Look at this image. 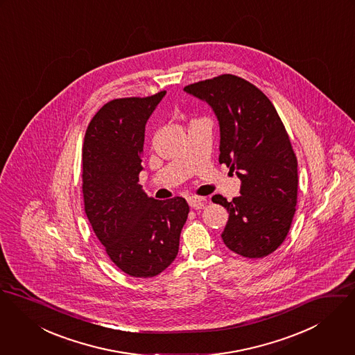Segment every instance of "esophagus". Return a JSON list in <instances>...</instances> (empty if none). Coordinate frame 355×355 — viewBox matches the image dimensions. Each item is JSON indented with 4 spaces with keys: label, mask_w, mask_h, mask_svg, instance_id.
Instances as JSON below:
<instances>
[{
    "label": "esophagus",
    "mask_w": 355,
    "mask_h": 355,
    "mask_svg": "<svg viewBox=\"0 0 355 355\" xmlns=\"http://www.w3.org/2000/svg\"><path fill=\"white\" fill-rule=\"evenodd\" d=\"M204 201H205V198H204V197H188V202H189V205H191L192 208H195V209H198V208L204 207Z\"/></svg>",
    "instance_id": "1"
}]
</instances>
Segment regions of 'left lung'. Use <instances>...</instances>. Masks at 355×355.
<instances>
[{"mask_svg":"<svg viewBox=\"0 0 355 355\" xmlns=\"http://www.w3.org/2000/svg\"><path fill=\"white\" fill-rule=\"evenodd\" d=\"M184 91L211 106L219 122V163L241 180V196L212 197L229 212L225 245L243 257L268 256L287 236L297 205L298 164L283 122L257 87L234 75Z\"/></svg>","mask_w":355,"mask_h":355,"instance_id":"8db88e82","label":"left lung"}]
</instances>
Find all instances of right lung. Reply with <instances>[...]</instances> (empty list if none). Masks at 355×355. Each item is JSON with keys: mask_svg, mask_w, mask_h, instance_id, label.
<instances>
[{"mask_svg": "<svg viewBox=\"0 0 355 355\" xmlns=\"http://www.w3.org/2000/svg\"><path fill=\"white\" fill-rule=\"evenodd\" d=\"M164 95L107 102L84 136L87 218L112 261L133 277L159 275L175 260L189 214L185 198L155 200L137 184L146 123Z\"/></svg>", "mask_w": 355, "mask_h": 355, "instance_id": "1", "label": "right lung"}]
</instances>
